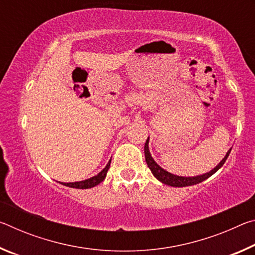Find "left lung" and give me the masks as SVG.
Returning <instances> with one entry per match:
<instances>
[{
	"mask_svg": "<svg viewBox=\"0 0 255 255\" xmlns=\"http://www.w3.org/2000/svg\"><path fill=\"white\" fill-rule=\"evenodd\" d=\"M231 149L228 150L227 154L225 155V157L222 159L221 163H219L218 165L215 167V169H213L210 172H208V173H205L202 175H197V176H187V178H185V176H179V175H174L172 173H169V172L163 170L162 167L154 161L152 155H150V153H149V149H148V138H147V140H146V143H145L144 152H145L146 163H147L149 170L152 171L153 175L158 181H161V182L164 183V184L171 185V187H188V185H193V184L202 182V181L208 179L209 176H211L215 173V172H217L219 169H221V167L224 165V163L226 162L228 155H230V153H231Z\"/></svg>",
	"mask_w": 255,
	"mask_h": 255,
	"instance_id": "left-lung-1",
	"label": "left lung"
}]
</instances>
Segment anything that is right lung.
<instances>
[{
	"label": "right lung",
	"mask_w": 255,
	"mask_h": 255,
	"mask_svg": "<svg viewBox=\"0 0 255 255\" xmlns=\"http://www.w3.org/2000/svg\"><path fill=\"white\" fill-rule=\"evenodd\" d=\"M110 163H111V159L109 161V163L107 164V166L103 169L100 173L96 176H92V178H90L88 180H84V181H79V182H70V183H64V182H60L63 185H66V187H70V188H76V189H89V188H93L98 185L100 182H102L103 180H105L106 175H107V172L109 170L110 167Z\"/></svg>",
	"instance_id": "1"
}]
</instances>
